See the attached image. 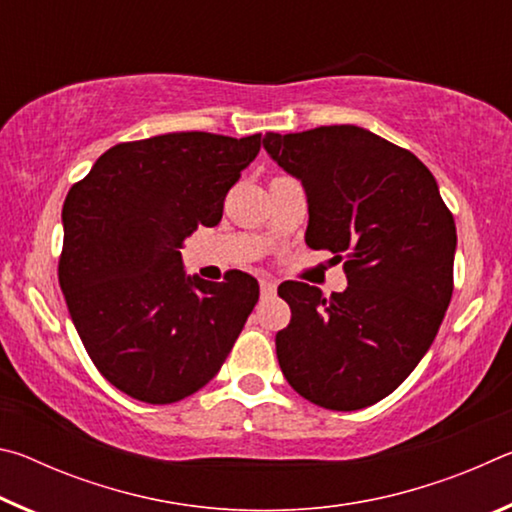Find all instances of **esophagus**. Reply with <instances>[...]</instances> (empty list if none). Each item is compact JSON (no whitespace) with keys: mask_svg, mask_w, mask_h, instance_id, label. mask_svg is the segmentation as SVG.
Segmentation results:
<instances>
[{"mask_svg":"<svg viewBox=\"0 0 512 512\" xmlns=\"http://www.w3.org/2000/svg\"><path fill=\"white\" fill-rule=\"evenodd\" d=\"M275 289H277V284H275V280H259V291H262V296H273L275 293Z\"/></svg>","mask_w":512,"mask_h":512,"instance_id":"34e87169","label":"esophagus"}]
</instances>
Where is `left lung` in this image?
I'll use <instances>...</instances> for the list:
<instances>
[{
  "mask_svg": "<svg viewBox=\"0 0 512 512\" xmlns=\"http://www.w3.org/2000/svg\"><path fill=\"white\" fill-rule=\"evenodd\" d=\"M264 149L302 180L305 241L343 262L348 289L325 298L282 284L291 323L275 336L296 393L329 411L391 395L418 366L454 291L456 225L411 151L359 126L266 133Z\"/></svg>",
  "mask_w": 512,
  "mask_h": 512,
  "instance_id": "1",
  "label": "left lung"
}]
</instances>
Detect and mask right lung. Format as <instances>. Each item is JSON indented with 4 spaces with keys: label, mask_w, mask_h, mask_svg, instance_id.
Instances as JSON below:
<instances>
[{
    "label": "right lung",
    "mask_w": 512,
    "mask_h": 512,
    "mask_svg": "<svg viewBox=\"0 0 512 512\" xmlns=\"http://www.w3.org/2000/svg\"><path fill=\"white\" fill-rule=\"evenodd\" d=\"M259 146V133L201 131L121 142L69 189L58 282L92 363L121 393L185 400L221 370L244 329L255 277H185L180 248L198 225L221 221Z\"/></svg>",
    "instance_id": "right-lung-1"
}]
</instances>
